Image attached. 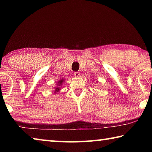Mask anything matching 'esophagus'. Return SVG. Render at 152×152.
I'll return each instance as SVG.
<instances>
[{
    "mask_svg": "<svg viewBox=\"0 0 152 152\" xmlns=\"http://www.w3.org/2000/svg\"><path fill=\"white\" fill-rule=\"evenodd\" d=\"M74 76L76 77V78H78V77H79L80 76V74L79 72H74Z\"/></svg>",
    "mask_w": 152,
    "mask_h": 152,
    "instance_id": "esophagus-1",
    "label": "esophagus"
}]
</instances>
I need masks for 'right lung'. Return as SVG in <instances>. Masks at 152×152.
Instances as JSON below:
<instances>
[{
    "label": "right lung",
    "mask_w": 152,
    "mask_h": 152,
    "mask_svg": "<svg viewBox=\"0 0 152 152\" xmlns=\"http://www.w3.org/2000/svg\"><path fill=\"white\" fill-rule=\"evenodd\" d=\"M64 82V79L59 80V81L57 82V84H56V85H57V86L55 87L54 90H53V92H54V93L57 94V93H58V92L61 91V86L63 85Z\"/></svg>",
    "instance_id": "add662e5"
}]
</instances>
